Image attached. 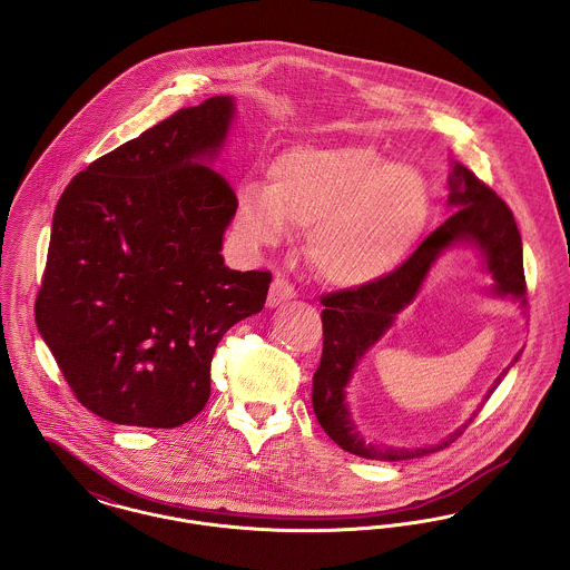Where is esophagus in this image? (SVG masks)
<instances>
[{
	"mask_svg": "<svg viewBox=\"0 0 570 570\" xmlns=\"http://www.w3.org/2000/svg\"><path fill=\"white\" fill-rule=\"evenodd\" d=\"M293 297H295V288L284 277H275L268 288L267 307H277L279 303L288 302Z\"/></svg>",
	"mask_w": 570,
	"mask_h": 570,
	"instance_id": "34e87169",
	"label": "esophagus"
}]
</instances>
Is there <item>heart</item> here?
I'll list each match as a JSON object with an SVG mask.
<instances>
[{"label": "heart", "instance_id": "heart-1", "mask_svg": "<svg viewBox=\"0 0 570 570\" xmlns=\"http://www.w3.org/2000/svg\"><path fill=\"white\" fill-rule=\"evenodd\" d=\"M236 194V226L254 245H277L293 224L307 228V256L321 277L360 288L401 265L431 219L422 171L396 166L372 146H302Z\"/></svg>", "mask_w": 570, "mask_h": 570}]
</instances>
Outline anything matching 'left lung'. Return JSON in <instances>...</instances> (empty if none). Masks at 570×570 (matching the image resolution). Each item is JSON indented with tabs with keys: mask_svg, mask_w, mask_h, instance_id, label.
Returning <instances> with one entry per match:
<instances>
[{
	"mask_svg": "<svg viewBox=\"0 0 570 570\" xmlns=\"http://www.w3.org/2000/svg\"><path fill=\"white\" fill-rule=\"evenodd\" d=\"M450 196L448 206L454 210L429 236L415 254L394 273L353 288L327 295L323 299V357L312 381V404L318 424L335 443L362 459L372 461H406L426 456L452 443L468 429L482 404L495 392L521 351L498 374L493 385L468 420L433 445H387L366 439L353 420L346 387L370 348L383 340L402 309L415 302L431 277V271L448 252H471L478 268L493 277L487 293L495 299L517 303L525 314V275H523V245L514 217L505 202L500 200L484 183H480L465 166L452 161L448 176Z\"/></svg>",
	"mask_w": 570,
	"mask_h": 570,
	"instance_id": "8db88e82",
	"label": "left lung"
}]
</instances>
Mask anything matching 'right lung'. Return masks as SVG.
<instances>
[{
  "mask_svg": "<svg viewBox=\"0 0 570 570\" xmlns=\"http://www.w3.org/2000/svg\"><path fill=\"white\" fill-rule=\"evenodd\" d=\"M235 114L233 97L176 111L77 174L56 206L36 325L102 420L196 417L219 340L267 302L271 273L222 256L236 196L213 168Z\"/></svg>",
  "mask_w": 570,
  "mask_h": 570,
  "instance_id": "add662e5",
  "label": "right lung"
}]
</instances>
